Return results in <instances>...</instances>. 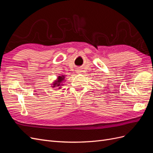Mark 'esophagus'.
I'll return each instance as SVG.
<instances>
[{
  "instance_id": "1",
  "label": "esophagus",
  "mask_w": 153,
  "mask_h": 153,
  "mask_svg": "<svg viewBox=\"0 0 153 153\" xmlns=\"http://www.w3.org/2000/svg\"><path fill=\"white\" fill-rule=\"evenodd\" d=\"M76 73H77L78 74H79V73H82V71L80 70V69H76Z\"/></svg>"
}]
</instances>
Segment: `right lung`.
Instances as JSON below:
<instances>
[{"instance_id": "add662e5", "label": "right lung", "mask_w": 153, "mask_h": 153, "mask_svg": "<svg viewBox=\"0 0 153 153\" xmlns=\"http://www.w3.org/2000/svg\"><path fill=\"white\" fill-rule=\"evenodd\" d=\"M64 78H65V76H64V75L59 76L57 78V80H55L53 83V87H59V89H60L59 87L61 85V83L64 80Z\"/></svg>"}]
</instances>
